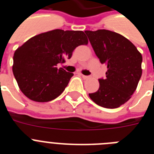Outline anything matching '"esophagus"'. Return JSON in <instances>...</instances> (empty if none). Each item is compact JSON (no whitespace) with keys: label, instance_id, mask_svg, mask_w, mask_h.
Wrapping results in <instances>:
<instances>
[{"label":"esophagus","instance_id":"34e87169","mask_svg":"<svg viewBox=\"0 0 154 154\" xmlns=\"http://www.w3.org/2000/svg\"><path fill=\"white\" fill-rule=\"evenodd\" d=\"M80 75H81L82 77V78L84 79H89V76H88V75H82V74H80Z\"/></svg>","mask_w":154,"mask_h":154}]
</instances>
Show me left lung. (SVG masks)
I'll return each instance as SVG.
<instances>
[{"instance_id":"left-lung-1","label":"left lung","mask_w":154,"mask_h":154,"mask_svg":"<svg viewBox=\"0 0 154 154\" xmlns=\"http://www.w3.org/2000/svg\"><path fill=\"white\" fill-rule=\"evenodd\" d=\"M85 33L100 62L108 69L106 79H99V89L89 93V97L102 107L118 108L137 89L142 75V55L130 41L113 31L100 29Z\"/></svg>"}]
</instances>
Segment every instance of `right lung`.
I'll use <instances>...</instances> for the list:
<instances>
[{"mask_svg": "<svg viewBox=\"0 0 154 154\" xmlns=\"http://www.w3.org/2000/svg\"><path fill=\"white\" fill-rule=\"evenodd\" d=\"M88 38L82 31L55 29L32 37L14 54V75L25 96L38 103L51 101L60 96L73 73L56 67L70 58Z\"/></svg>", "mask_w": 154, "mask_h": 154, "instance_id": "right-lung-1", "label": "right lung"}]
</instances>
